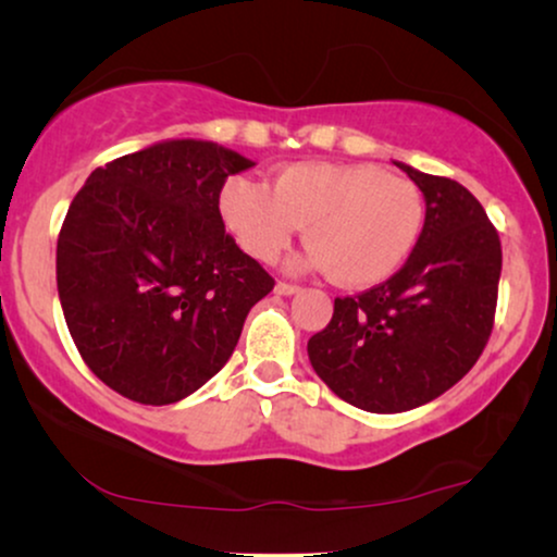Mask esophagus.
Listing matches in <instances>:
<instances>
[{
	"label": "esophagus",
	"mask_w": 557,
	"mask_h": 557,
	"mask_svg": "<svg viewBox=\"0 0 557 557\" xmlns=\"http://www.w3.org/2000/svg\"><path fill=\"white\" fill-rule=\"evenodd\" d=\"M273 292L281 294V296H294V294H299L301 288L296 286V284H286V281H278V284H276V288H273Z\"/></svg>",
	"instance_id": "obj_1"
}]
</instances>
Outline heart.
I'll list each match as a JSON object with an SVG mask.
<instances>
[{
  "mask_svg": "<svg viewBox=\"0 0 557 557\" xmlns=\"http://www.w3.org/2000/svg\"><path fill=\"white\" fill-rule=\"evenodd\" d=\"M220 218L256 261H276L304 225L309 248L292 269L332 273L342 286H375L400 271L425 225L421 189L370 164H292L273 185L235 177Z\"/></svg>",
  "mask_w": 557,
  "mask_h": 557,
  "instance_id": "obj_1",
  "label": "heart"
}]
</instances>
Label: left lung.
Here are the masks:
<instances>
[{"mask_svg":"<svg viewBox=\"0 0 557 557\" xmlns=\"http://www.w3.org/2000/svg\"><path fill=\"white\" fill-rule=\"evenodd\" d=\"M425 200L406 265L370 292L334 299L309 362L334 395L370 413H403L454 387L482 355L502 273L499 235L459 182L395 162Z\"/></svg>","mask_w":557,"mask_h":557,"instance_id":"left-lung-1","label":"left lung"}]
</instances>
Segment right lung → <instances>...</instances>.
Listing matches in <instances>:
<instances>
[{"label": "right lung", "instance_id": "right-lung-1", "mask_svg": "<svg viewBox=\"0 0 557 557\" xmlns=\"http://www.w3.org/2000/svg\"><path fill=\"white\" fill-rule=\"evenodd\" d=\"M202 139H166L90 172L58 238V296L94 375L170 406L231 360L273 278L220 218L227 174L253 166Z\"/></svg>", "mask_w": 557, "mask_h": 557}]
</instances>
